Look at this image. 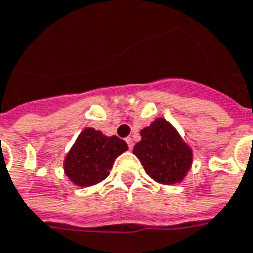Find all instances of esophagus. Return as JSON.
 Returning <instances> with one entry per match:
<instances>
[{"label":"esophagus","instance_id":"34e87169","mask_svg":"<svg viewBox=\"0 0 253 253\" xmlns=\"http://www.w3.org/2000/svg\"><path fill=\"white\" fill-rule=\"evenodd\" d=\"M125 142L128 143V147H129V149H133V140H132V137H126Z\"/></svg>","mask_w":253,"mask_h":253}]
</instances>
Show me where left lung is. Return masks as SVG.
<instances>
[{
    "label": "left lung",
    "instance_id": "obj_1",
    "mask_svg": "<svg viewBox=\"0 0 253 253\" xmlns=\"http://www.w3.org/2000/svg\"><path fill=\"white\" fill-rule=\"evenodd\" d=\"M140 136L133 154L140 160L146 173L161 184L182 182L193 163V151L173 125L157 118L140 130Z\"/></svg>",
    "mask_w": 253,
    "mask_h": 253
}]
</instances>
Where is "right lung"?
<instances>
[{
	"label": "right lung",
	"mask_w": 253,
	"mask_h": 253,
	"mask_svg": "<svg viewBox=\"0 0 253 253\" xmlns=\"http://www.w3.org/2000/svg\"><path fill=\"white\" fill-rule=\"evenodd\" d=\"M126 150L128 144L120 137L86 128L64 158V173L80 187L97 184L109 176L116 158Z\"/></svg>",
	"instance_id": "right-lung-1"
}]
</instances>
